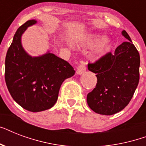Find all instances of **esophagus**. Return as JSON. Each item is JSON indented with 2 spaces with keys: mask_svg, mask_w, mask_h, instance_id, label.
I'll list each match as a JSON object with an SVG mask.
<instances>
[{
  "mask_svg": "<svg viewBox=\"0 0 146 146\" xmlns=\"http://www.w3.org/2000/svg\"><path fill=\"white\" fill-rule=\"evenodd\" d=\"M86 69L84 63H83V62H81V64L78 66L77 70H76V73L79 74V75H81V74H82V73L86 72Z\"/></svg>",
  "mask_w": 146,
  "mask_h": 146,
  "instance_id": "obj_1",
  "label": "esophagus"
}]
</instances>
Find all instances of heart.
<instances>
[{"instance_id":"b5f03b06","label":"heart","mask_w":146,"mask_h":146,"mask_svg":"<svg viewBox=\"0 0 146 146\" xmlns=\"http://www.w3.org/2000/svg\"><path fill=\"white\" fill-rule=\"evenodd\" d=\"M100 43L94 53V58L96 60L101 59L104 57L107 51L111 47V40L105 38L104 35L102 34H95L92 35L88 40V44L90 45H95Z\"/></svg>"}]
</instances>
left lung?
Returning <instances> with one entry per match:
<instances>
[{"instance_id":"left-lung-1","label":"left lung","mask_w":146,"mask_h":146,"mask_svg":"<svg viewBox=\"0 0 146 146\" xmlns=\"http://www.w3.org/2000/svg\"><path fill=\"white\" fill-rule=\"evenodd\" d=\"M113 54L108 53L94 63L89 70L96 73V88L87 95V103L96 113L112 115L122 111L133 96L139 80L140 57L129 35Z\"/></svg>"}]
</instances>
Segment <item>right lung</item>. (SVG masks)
Masks as SVG:
<instances>
[{"label":"right lung","mask_w":146,"mask_h":146,"mask_svg":"<svg viewBox=\"0 0 146 146\" xmlns=\"http://www.w3.org/2000/svg\"><path fill=\"white\" fill-rule=\"evenodd\" d=\"M36 23L35 19L29 20L17 29L5 59L8 90L17 104L32 112L52 108L63 82L75 74L68 62L52 53L48 51L38 57H32L24 50L22 35Z\"/></svg>","instance_id":"add662e5"}]
</instances>
